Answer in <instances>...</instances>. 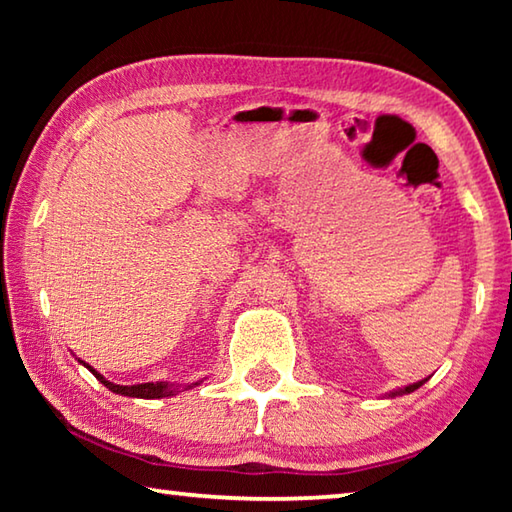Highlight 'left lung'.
Masks as SVG:
<instances>
[{"label":"left lung","mask_w":512,"mask_h":512,"mask_svg":"<svg viewBox=\"0 0 512 512\" xmlns=\"http://www.w3.org/2000/svg\"><path fill=\"white\" fill-rule=\"evenodd\" d=\"M429 379V377H427ZM427 379H420V381H415V384H409V386H404V388H397V391H391L388 393V397H397V395H409V393H413V391H418V388L424 384V381Z\"/></svg>","instance_id":"1"}]
</instances>
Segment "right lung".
<instances>
[{"label": "right lung", "instance_id": "1", "mask_svg": "<svg viewBox=\"0 0 512 512\" xmlns=\"http://www.w3.org/2000/svg\"><path fill=\"white\" fill-rule=\"evenodd\" d=\"M81 361V359H79ZM85 368H88L94 377H97L103 386L108 388V391H112V393H117V395H126V397H142V400H160V397H173V395H178V393H183L180 391V386L178 384H169V381H146V384H135V386H119V384H112V381H108L106 377L101 375V372H97L94 370L92 366H88V363L85 361H81ZM194 386H198V381L196 384H189V386H183L185 391L187 388H194Z\"/></svg>", "mask_w": 512, "mask_h": 512}]
</instances>
